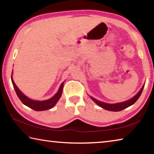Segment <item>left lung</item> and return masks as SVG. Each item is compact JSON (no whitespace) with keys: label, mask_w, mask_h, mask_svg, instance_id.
<instances>
[{"label":"left lung","mask_w":154,"mask_h":154,"mask_svg":"<svg viewBox=\"0 0 154 154\" xmlns=\"http://www.w3.org/2000/svg\"><path fill=\"white\" fill-rule=\"evenodd\" d=\"M143 88H144V85H143L141 89L140 90V91L138 92V94L136 96H134L133 98L130 99V100L125 101V102H123V103H119L116 104H107V103H103L101 102V101L96 100V99H95L93 97H91V98H92V100L94 101V102L97 104L98 106H100V107L106 109V110L111 111H120L122 110H124V109L131 106L132 105H133V104L136 102V101L138 100V98H139L140 94H141Z\"/></svg>","instance_id":"8db88e82"}]
</instances>
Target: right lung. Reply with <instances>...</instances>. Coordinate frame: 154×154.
Wrapping results in <instances>:
<instances>
[{
    "mask_svg": "<svg viewBox=\"0 0 154 154\" xmlns=\"http://www.w3.org/2000/svg\"><path fill=\"white\" fill-rule=\"evenodd\" d=\"M11 82L13 83V85H14V89L15 90V92H16L18 98H20V100L22 101V103L26 106H27L28 107H30L32 109H33V110L36 111L48 110V109L53 107V106L56 105V103L58 102L60 98L61 97V95L62 93V89H63V85H64V83H62L60 85V87L59 88L58 92H57L55 96H54L52 98L46 100L36 101V100H31L30 98H28L24 94L21 92V91L19 90V88L17 87V85L15 84L14 81L13 80L12 77H11Z\"/></svg>",
    "mask_w": 154,
    "mask_h": 154,
    "instance_id": "right-lung-1",
    "label": "right lung"
}]
</instances>
